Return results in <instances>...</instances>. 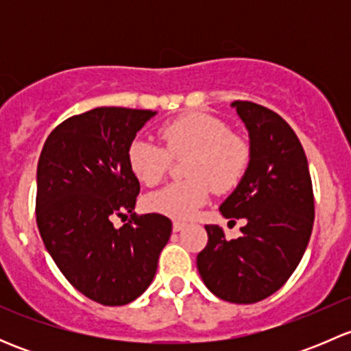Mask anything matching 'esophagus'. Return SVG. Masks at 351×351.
<instances>
[{"instance_id":"esophagus-1","label":"esophagus","mask_w":351,"mask_h":351,"mask_svg":"<svg viewBox=\"0 0 351 351\" xmlns=\"http://www.w3.org/2000/svg\"><path fill=\"white\" fill-rule=\"evenodd\" d=\"M186 228V222H182V221H173V231L178 232L182 231V229Z\"/></svg>"}]
</instances>
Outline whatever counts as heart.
Masks as SVG:
<instances>
[{
    "instance_id": "heart-1",
    "label": "heart",
    "mask_w": 351,
    "mask_h": 351,
    "mask_svg": "<svg viewBox=\"0 0 351 351\" xmlns=\"http://www.w3.org/2000/svg\"><path fill=\"white\" fill-rule=\"evenodd\" d=\"M162 146L136 137L127 147L130 173L143 185L156 186L169 168V156L185 154V180L173 182L146 197V207L173 219H189L208 200L212 189L229 192L246 175L251 146L246 137L229 130L219 117L189 112L161 123Z\"/></svg>"
}]
</instances>
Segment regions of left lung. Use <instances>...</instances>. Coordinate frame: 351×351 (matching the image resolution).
I'll list each match as a JSON object with an SVG mask.
<instances>
[{
  "label": "left lung",
  "instance_id": "1",
  "mask_svg": "<svg viewBox=\"0 0 351 351\" xmlns=\"http://www.w3.org/2000/svg\"><path fill=\"white\" fill-rule=\"evenodd\" d=\"M232 107L250 130L251 161L221 212L246 219L243 236L226 239L219 226H205L207 246L197 254L202 280L219 299L254 304L285 284L309 243L314 193L299 137L274 110L253 101Z\"/></svg>",
  "mask_w": 351,
  "mask_h": 351
}]
</instances>
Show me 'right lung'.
<instances>
[{"label":"right lung","instance_id":"1","mask_svg":"<svg viewBox=\"0 0 351 351\" xmlns=\"http://www.w3.org/2000/svg\"><path fill=\"white\" fill-rule=\"evenodd\" d=\"M153 110L98 107L59 123L37 166L38 232L59 270L88 299L132 302L149 287L171 234L161 214L134 212L139 180L127 147ZM131 215L117 230L113 217Z\"/></svg>","mask_w":351,"mask_h":351}]
</instances>
